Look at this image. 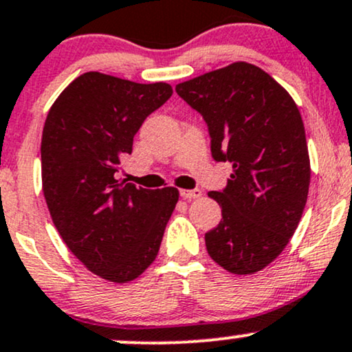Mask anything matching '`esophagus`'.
<instances>
[{"mask_svg": "<svg viewBox=\"0 0 352 352\" xmlns=\"http://www.w3.org/2000/svg\"><path fill=\"white\" fill-rule=\"evenodd\" d=\"M180 197L185 198V200H195V198H200L201 197V190L200 188L180 190Z\"/></svg>", "mask_w": 352, "mask_h": 352, "instance_id": "esophagus-1", "label": "esophagus"}]
</instances>
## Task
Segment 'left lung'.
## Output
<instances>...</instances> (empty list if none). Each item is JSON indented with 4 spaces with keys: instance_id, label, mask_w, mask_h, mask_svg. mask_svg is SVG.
I'll return each instance as SVG.
<instances>
[{
    "instance_id": "left-lung-1",
    "label": "left lung",
    "mask_w": 352,
    "mask_h": 352,
    "mask_svg": "<svg viewBox=\"0 0 352 352\" xmlns=\"http://www.w3.org/2000/svg\"><path fill=\"white\" fill-rule=\"evenodd\" d=\"M177 95L208 126L211 155L231 162L221 221L205 234L206 251L236 275L269 265L289 244L310 187L302 116L289 91L252 63L236 62L179 83Z\"/></svg>"
}]
</instances>
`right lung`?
Returning <instances> with one entry per match:
<instances>
[{
  "mask_svg": "<svg viewBox=\"0 0 352 352\" xmlns=\"http://www.w3.org/2000/svg\"><path fill=\"white\" fill-rule=\"evenodd\" d=\"M168 83H135L87 72L60 93L42 131V190L63 243L93 274L134 280L157 257L179 190L118 182L121 159Z\"/></svg>",
  "mask_w": 352,
  "mask_h": 352,
  "instance_id": "obj_1",
  "label": "right lung"
}]
</instances>
